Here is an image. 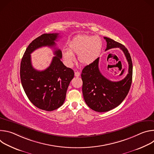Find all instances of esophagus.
<instances>
[{
  "label": "esophagus",
  "instance_id": "34e87169",
  "mask_svg": "<svg viewBox=\"0 0 154 154\" xmlns=\"http://www.w3.org/2000/svg\"><path fill=\"white\" fill-rule=\"evenodd\" d=\"M74 75H75V77H79L80 75V73L79 71H75L74 72Z\"/></svg>",
  "mask_w": 154,
  "mask_h": 154
}]
</instances>
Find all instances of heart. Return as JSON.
I'll list each match as a JSON object with an SVG mask.
<instances>
[{
	"mask_svg": "<svg viewBox=\"0 0 154 154\" xmlns=\"http://www.w3.org/2000/svg\"><path fill=\"white\" fill-rule=\"evenodd\" d=\"M102 49V42L98 36L80 35L70 41L68 49L62 50V57L69 66L75 61L74 55H78L80 64L89 65L99 57Z\"/></svg>",
	"mask_w": 154,
	"mask_h": 154,
	"instance_id": "b5f03b06",
	"label": "heart"
}]
</instances>
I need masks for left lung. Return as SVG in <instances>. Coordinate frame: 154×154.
Wrapping results in <instances>:
<instances>
[{
    "label": "left lung",
    "mask_w": 154,
    "mask_h": 154,
    "mask_svg": "<svg viewBox=\"0 0 154 154\" xmlns=\"http://www.w3.org/2000/svg\"><path fill=\"white\" fill-rule=\"evenodd\" d=\"M104 39L106 41L105 51L119 48L123 51L128 63V70L124 79L112 82L100 73L99 69V58L83 69L81 77L85 101L90 108L97 112H106L120 105L127 96L132 81V61L127 48L111 38L104 37Z\"/></svg>",
    "instance_id": "1"
}]
</instances>
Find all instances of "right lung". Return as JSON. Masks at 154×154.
<instances>
[{
	"label": "right lung",
	"mask_w": 154,
	"mask_h": 154,
	"mask_svg": "<svg viewBox=\"0 0 154 154\" xmlns=\"http://www.w3.org/2000/svg\"><path fill=\"white\" fill-rule=\"evenodd\" d=\"M58 35L45 33L35 39L26 49L20 62V77L27 97L37 108L48 112L63 104L68 86L74 76V71L61 61V51L55 48ZM43 46L54 47L56 56L50 66L40 72L32 68L30 54Z\"/></svg>",
	"instance_id": "add662e5"
}]
</instances>
